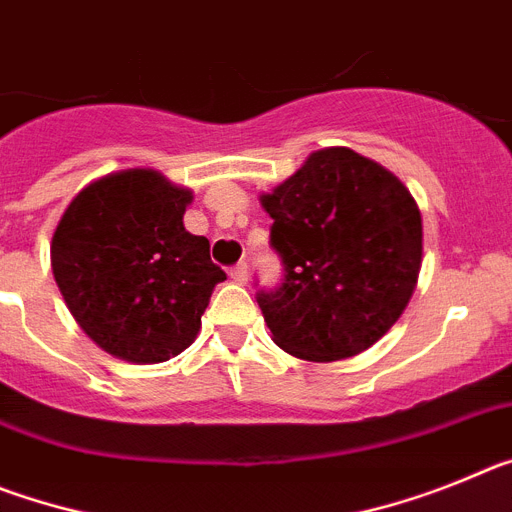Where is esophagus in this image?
Instances as JSON below:
<instances>
[{
  "label": "esophagus",
  "mask_w": 512,
  "mask_h": 512,
  "mask_svg": "<svg viewBox=\"0 0 512 512\" xmlns=\"http://www.w3.org/2000/svg\"><path fill=\"white\" fill-rule=\"evenodd\" d=\"M230 279H233L235 284H246L248 282V266L246 264H235L233 269H230Z\"/></svg>",
  "instance_id": "1"
}]
</instances>
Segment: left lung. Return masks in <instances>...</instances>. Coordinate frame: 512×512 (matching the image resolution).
I'll use <instances>...</instances> for the list:
<instances>
[{"instance_id": "obj_1", "label": "left lung", "mask_w": 512, "mask_h": 512, "mask_svg": "<svg viewBox=\"0 0 512 512\" xmlns=\"http://www.w3.org/2000/svg\"><path fill=\"white\" fill-rule=\"evenodd\" d=\"M284 261L259 292L271 341L302 361L351 359L397 323L423 264L418 202L392 171L343 146L312 151L261 194Z\"/></svg>"}]
</instances>
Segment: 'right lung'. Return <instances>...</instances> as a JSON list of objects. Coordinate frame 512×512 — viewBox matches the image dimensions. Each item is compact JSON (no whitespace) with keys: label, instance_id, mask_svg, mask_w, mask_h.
<instances>
[{"label":"right lung","instance_id":"right-lung-1","mask_svg":"<svg viewBox=\"0 0 512 512\" xmlns=\"http://www.w3.org/2000/svg\"><path fill=\"white\" fill-rule=\"evenodd\" d=\"M192 189L153 169L104 174L63 210L51 266L63 302L102 351L130 364H161L200 333L225 271L210 241L184 228Z\"/></svg>","mask_w":512,"mask_h":512}]
</instances>
